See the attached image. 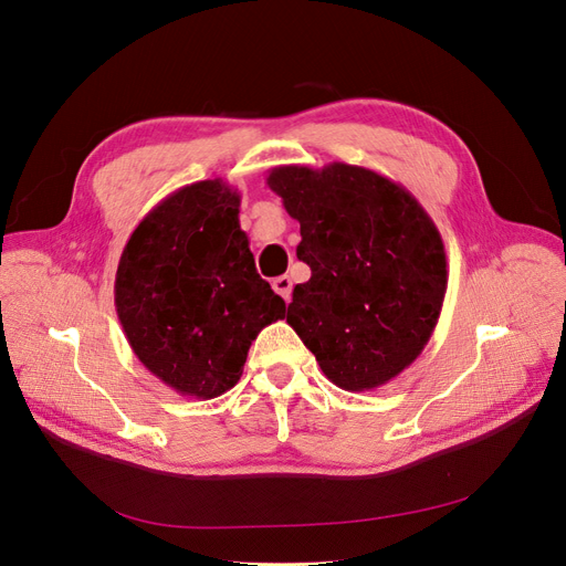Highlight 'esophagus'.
Segmentation results:
<instances>
[{
  "label": "esophagus",
  "instance_id": "obj_1",
  "mask_svg": "<svg viewBox=\"0 0 566 566\" xmlns=\"http://www.w3.org/2000/svg\"><path fill=\"white\" fill-rule=\"evenodd\" d=\"M273 289L277 295H282V298L289 303L291 301V289H293V282L289 275H282V277H275L273 280Z\"/></svg>",
  "mask_w": 566,
  "mask_h": 566
}]
</instances>
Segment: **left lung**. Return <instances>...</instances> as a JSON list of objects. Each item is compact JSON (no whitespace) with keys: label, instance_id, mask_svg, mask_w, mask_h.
<instances>
[{"label":"left lung","instance_id":"1","mask_svg":"<svg viewBox=\"0 0 566 566\" xmlns=\"http://www.w3.org/2000/svg\"><path fill=\"white\" fill-rule=\"evenodd\" d=\"M301 222L295 250L312 268L286 323L337 388L365 392L424 350L448 291L438 227L403 186L374 169L280 165L265 178Z\"/></svg>","mask_w":566,"mask_h":566}]
</instances>
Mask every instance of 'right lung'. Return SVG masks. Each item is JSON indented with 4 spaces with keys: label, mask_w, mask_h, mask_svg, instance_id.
Here are the masks:
<instances>
[{
    "label": "right lung",
    "mask_w": 566,
    "mask_h": 566,
    "mask_svg": "<svg viewBox=\"0 0 566 566\" xmlns=\"http://www.w3.org/2000/svg\"><path fill=\"white\" fill-rule=\"evenodd\" d=\"M241 195L222 178L178 188L144 216L118 259L114 305L139 363L184 397L241 380L256 335L286 305L259 277Z\"/></svg>",
    "instance_id": "1"
}]
</instances>
